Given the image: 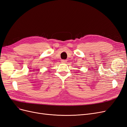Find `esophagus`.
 I'll return each instance as SVG.
<instances>
[{
  "label": "esophagus",
  "instance_id": "obj_1",
  "mask_svg": "<svg viewBox=\"0 0 127 127\" xmlns=\"http://www.w3.org/2000/svg\"><path fill=\"white\" fill-rule=\"evenodd\" d=\"M66 61H67V60H61V63H66Z\"/></svg>",
  "mask_w": 127,
  "mask_h": 127
}]
</instances>
